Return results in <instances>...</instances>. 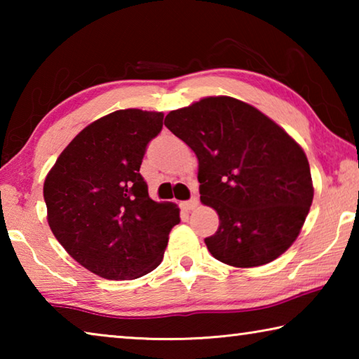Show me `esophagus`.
<instances>
[{"mask_svg": "<svg viewBox=\"0 0 359 359\" xmlns=\"http://www.w3.org/2000/svg\"><path fill=\"white\" fill-rule=\"evenodd\" d=\"M198 204H199V201H198L196 196H193L191 199H188V201L182 203V205H184V209H187V210H193L194 208H198Z\"/></svg>", "mask_w": 359, "mask_h": 359, "instance_id": "obj_1", "label": "esophagus"}]
</instances>
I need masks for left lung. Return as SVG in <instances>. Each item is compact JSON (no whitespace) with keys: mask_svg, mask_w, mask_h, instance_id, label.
<instances>
[{"mask_svg":"<svg viewBox=\"0 0 359 359\" xmlns=\"http://www.w3.org/2000/svg\"><path fill=\"white\" fill-rule=\"evenodd\" d=\"M168 130L198 156L199 194L220 226L212 257L236 267L267 264L296 241L311 209L307 156L258 109L210 96L166 115Z\"/></svg>","mask_w":359,"mask_h":359,"instance_id":"obj_1","label":"left lung"}]
</instances>
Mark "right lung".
<instances>
[{
  "mask_svg": "<svg viewBox=\"0 0 359 359\" xmlns=\"http://www.w3.org/2000/svg\"><path fill=\"white\" fill-rule=\"evenodd\" d=\"M163 114L115 111L72 139L44 182L48 226L85 269L109 280H133L161 263L174 204L155 203L139 172Z\"/></svg>",
  "mask_w": 359,
  "mask_h": 359,
  "instance_id": "1",
  "label": "right lung"
}]
</instances>
